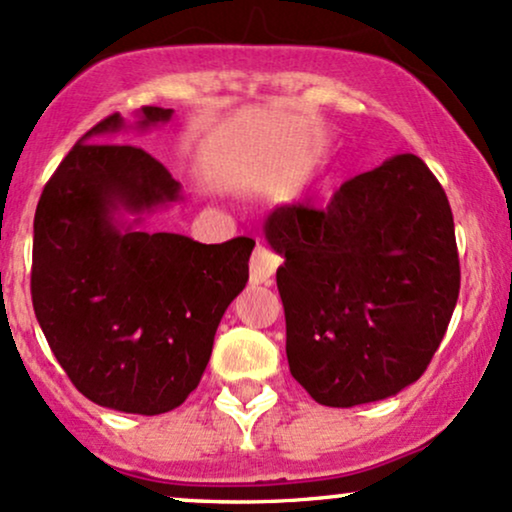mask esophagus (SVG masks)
<instances>
[{"label":"esophagus","mask_w":512,"mask_h":512,"mask_svg":"<svg viewBox=\"0 0 512 512\" xmlns=\"http://www.w3.org/2000/svg\"><path fill=\"white\" fill-rule=\"evenodd\" d=\"M276 267H279V257L267 248H262V245H257L250 257V281L252 284H269Z\"/></svg>","instance_id":"esophagus-1"}]
</instances>
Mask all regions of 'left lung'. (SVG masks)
I'll use <instances>...</instances> for the list:
<instances>
[{"label":"left lung","instance_id":"1","mask_svg":"<svg viewBox=\"0 0 512 512\" xmlns=\"http://www.w3.org/2000/svg\"><path fill=\"white\" fill-rule=\"evenodd\" d=\"M293 378L325 407L387 399L416 383L460 296L455 223L414 154L346 180L325 209L264 219Z\"/></svg>","mask_w":512,"mask_h":512}]
</instances>
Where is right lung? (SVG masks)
Listing matches in <instances>:
<instances>
[{
	"instance_id": "right-lung-1",
	"label": "right lung",
	"mask_w": 512,
	"mask_h": 512,
	"mask_svg": "<svg viewBox=\"0 0 512 512\" xmlns=\"http://www.w3.org/2000/svg\"><path fill=\"white\" fill-rule=\"evenodd\" d=\"M173 110L146 105L88 129L45 185L33 221V310L76 390L125 414L180 407L207 368L214 334L248 284L252 238L204 245L144 231L180 202V182L144 149L103 137L146 132Z\"/></svg>"
}]
</instances>
